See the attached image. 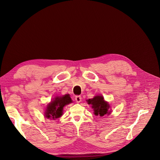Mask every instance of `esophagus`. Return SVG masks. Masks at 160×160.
I'll use <instances>...</instances> for the list:
<instances>
[{"mask_svg":"<svg viewBox=\"0 0 160 160\" xmlns=\"http://www.w3.org/2000/svg\"><path fill=\"white\" fill-rule=\"evenodd\" d=\"M75 99L76 102H77V103H79V102H81V96H76Z\"/></svg>","mask_w":160,"mask_h":160,"instance_id":"esophagus-1","label":"esophagus"}]
</instances>
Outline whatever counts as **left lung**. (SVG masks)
I'll list each match as a JSON object with an SVG mask.
<instances>
[{"label": "left lung", "instance_id": "left-lung-1", "mask_svg": "<svg viewBox=\"0 0 160 160\" xmlns=\"http://www.w3.org/2000/svg\"><path fill=\"white\" fill-rule=\"evenodd\" d=\"M88 104L92 105V108L94 109V115L100 117H103L105 115H109L111 111H109V105L104 101V99L102 96H95L92 99H89L87 100Z\"/></svg>", "mask_w": 160, "mask_h": 160}]
</instances>
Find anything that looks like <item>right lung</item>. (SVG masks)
<instances>
[{"label":"right lung","instance_id":"add662e5","mask_svg":"<svg viewBox=\"0 0 160 160\" xmlns=\"http://www.w3.org/2000/svg\"><path fill=\"white\" fill-rule=\"evenodd\" d=\"M72 100L69 94L59 96L55 98L48 105L45 113V117L48 118L55 119L60 117L62 115L63 108L65 105L72 103Z\"/></svg>","mask_w":160,"mask_h":160}]
</instances>
